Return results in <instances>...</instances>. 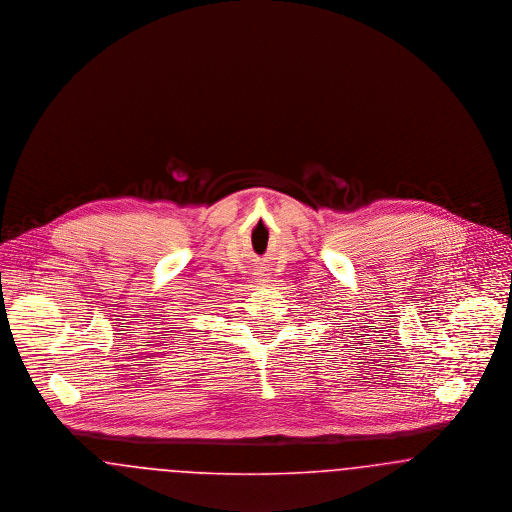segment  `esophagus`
Returning <instances> with one entry per match:
<instances>
[{
  "label": "esophagus",
  "instance_id": "34e87169",
  "mask_svg": "<svg viewBox=\"0 0 512 512\" xmlns=\"http://www.w3.org/2000/svg\"><path fill=\"white\" fill-rule=\"evenodd\" d=\"M254 277H256L258 281H264V283L268 281V273H266V269H256V271H254Z\"/></svg>",
  "mask_w": 512,
  "mask_h": 512
}]
</instances>
